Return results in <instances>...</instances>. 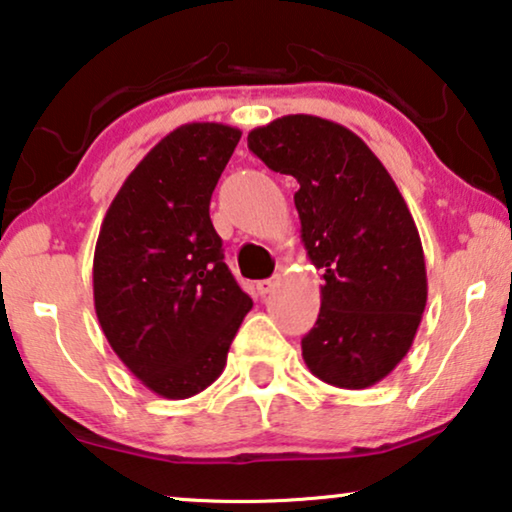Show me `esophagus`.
I'll use <instances>...</instances> for the list:
<instances>
[{
    "label": "esophagus",
    "instance_id": "esophagus-1",
    "mask_svg": "<svg viewBox=\"0 0 512 512\" xmlns=\"http://www.w3.org/2000/svg\"><path fill=\"white\" fill-rule=\"evenodd\" d=\"M277 282H279V277H268V279H261V282H256L258 296H268V293L277 286Z\"/></svg>",
    "mask_w": 512,
    "mask_h": 512
}]
</instances>
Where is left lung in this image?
I'll return each instance as SVG.
<instances>
[{
	"label": "left lung",
	"mask_w": 512,
	"mask_h": 512,
	"mask_svg": "<svg viewBox=\"0 0 512 512\" xmlns=\"http://www.w3.org/2000/svg\"><path fill=\"white\" fill-rule=\"evenodd\" d=\"M247 142L300 184V237L326 279L300 342L307 368L333 387H373L408 354L426 307L424 249L401 191L359 135L326 118L282 116Z\"/></svg>",
	"instance_id": "obj_1"
}]
</instances>
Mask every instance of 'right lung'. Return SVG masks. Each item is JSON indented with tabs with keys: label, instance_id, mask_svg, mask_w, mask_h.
<instances>
[{
	"label": "right lung",
	"instance_id": "obj_1",
	"mask_svg": "<svg viewBox=\"0 0 512 512\" xmlns=\"http://www.w3.org/2000/svg\"><path fill=\"white\" fill-rule=\"evenodd\" d=\"M240 137L223 123L179 125L128 174L97 237V321L130 373L163 398H191L223 373L254 305L209 219Z\"/></svg>",
	"mask_w": 512,
	"mask_h": 512
}]
</instances>
